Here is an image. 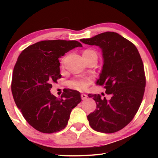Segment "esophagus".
<instances>
[{
  "label": "esophagus",
  "instance_id": "obj_1",
  "mask_svg": "<svg viewBox=\"0 0 158 158\" xmlns=\"http://www.w3.org/2000/svg\"><path fill=\"white\" fill-rule=\"evenodd\" d=\"M87 95L85 94H81V98L82 100H85V99H87Z\"/></svg>",
  "mask_w": 158,
  "mask_h": 158
}]
</instances>
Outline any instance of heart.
Segmentation results:
<instances>
[{
	"mask_svg": "<svg viewBox=\"0 0 158 158\" xmlns=\"http://www.w3.org/2000/svg\"><path fill=\"white\" fill-rule=\"evenodd\" d=\"M83 56L85 59H88L90 57L98 58L97 52L94 49H87L83 51ZM90 79H81L77 80V81H73L70 83V85L72 88H75L78 90H84L88 88V86L90 85Z\"/></svg>",
	"mask_w": 158,
	"mask_h": 158,
	"instance_id": "heart-1",
	"label": "heart"
}]
</instances>
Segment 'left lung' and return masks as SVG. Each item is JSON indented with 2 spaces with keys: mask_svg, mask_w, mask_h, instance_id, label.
<instances>
[{
  "mask_svg": "<svg viewBox=\"0 0 158 158\" xmlns=\"http://www.w3.org/2000/svg\"><path fill=\"white\" fill-rule=\"evenodd\" d=\"M81 42L102 49L103 65L96 84L111 98L89 95L96 101L94 112L88 116L91 128L114 133L126 127L137 114L146 85L144 64L135 45L116 32L106 31Z\"/></svg>",
  "mask_w": 158,
  "mask_h": 158,
  "instance_id": "left-lung-1",
  "label": "left lung"
}]
</instances>
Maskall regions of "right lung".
Segmentation results:
<instances>
[{
  "mask_svg": "<svg viewBox=\"0 0 158 158\" xmlns=\"http://www.w3.org/2000/svg\"><path fill=\"white\" fill-rule=\"evenodd\" d=\"M77 47L82 44L74 40H44L30 45L19 56L13 72V97L27 122L39 131L63 129L72 109L81 101L75 90L65 89L59 98L50 93L52 83L61 77L59 58Z\"/></svg>",
  "mask_w": 158,
  "mask_h": 158,
  "instance_id": "1",
  "label": "right lung"
}]
</instances>
